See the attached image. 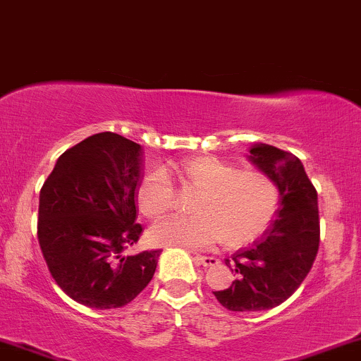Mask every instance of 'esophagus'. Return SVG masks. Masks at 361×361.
<instances>
[{
	"mask_svg": "<svg viewBox=\"0 0 361 361\" xmlns=\"http://www.w3.org/2000/svg\"><path fill=\"white\" fill-rule=\"evenodd\" d=\"M195 259L197 263H201L203 267H212L215 265V263H219V259L213 258V257H201V255H196Z\"/></svg>",
	"mask_w": 361,
	"mask_h": 361,
	"instance_id": "34e87169",
	"label": "esophagus"
}]
</instances>
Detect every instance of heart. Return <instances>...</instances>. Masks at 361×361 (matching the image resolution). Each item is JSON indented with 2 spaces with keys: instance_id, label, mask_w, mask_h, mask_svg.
Here are the masks:
<instances>
[{
  "instance_id": "1",
  "label": "heart",
  "mask_w": 361,
  "mask_h": 361,
  "mask_svg": "<svg viewBox=\"0 0 361 361\" xmlns=\"http://www.w3.org/2000/svg\"><path fill=\"white\" fill-rule=\"evenodd\" d=\"M179 177L185 189L201 192L195 201V219H169L149 231L157 246L204 250L224 243L241 247L253 243L272 226L281 208L277 179L263 170L243 166L215 157L182 161ZM137 208L148 219H161L177 204L172 182L164 172H151L137 185Z\"/></svg>"
}]
</instances>
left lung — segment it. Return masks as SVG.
<instances>
[{"instance_id": "left-lung-1", "label": "left lung", "mask_w": 361, "mask_h": 361, "mask_svg": "<svg viewBox=\"0 0 361 361\" xmlns=\"http://www.w3.org/2000/svg\"><path fill=\"white\" fill-rule=\"evenodd\" d=\"M250 153L253 164L277 179L282 201L262 238L226 259L235 279L213 294L231 312H262L284 303L308 275L320 243L317 189L300 158L270 145H257Z\"/></svg>"}]
</instances>
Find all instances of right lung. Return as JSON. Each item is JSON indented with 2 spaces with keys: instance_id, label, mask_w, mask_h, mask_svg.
<instances>
[{
  "instance_id": "obj_1",
  "label": "right lung",
  "mask_w": 361,
  "mask_h": 361,
  "mask_svg": "<svg viewBox=\"0 0 361 361\" xmlns=\"http://www.w3.org/2000/svg\"><path fill=\"white\" fill-rule=\"evenodd\" d=\"M141 146L99 133L58 158L39 195L37 241L49 274L67 296L89 308H120L157 270L161 250L126 257L142 232L135 222Z\"/></svg>"
}]
</instances>
